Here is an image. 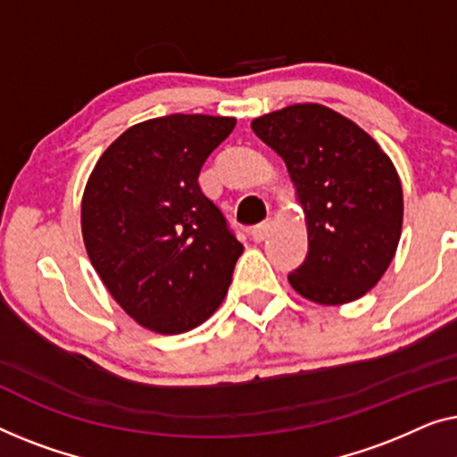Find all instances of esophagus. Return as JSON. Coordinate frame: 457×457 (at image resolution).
Returning <instances> with one entry per match:
<instances>
[{
  "label": "esophagus",
  "instance_id": "obj_1",
  "mask_svg": "<svg viewBox=\"0 0 457 457\" xmlns=\"http://www.w3.org/2000/svg\"><path fill=\"white\" fill-rule=\"evenodd\" d=\"M271 226H273L271 220L262 221V223H259V226L253 228V231H250V236H253L254 242H262L269 236V231H271Z\"/></svg>",
  "mask_w": 457,
  "mask_h": 457
}]
</instances>
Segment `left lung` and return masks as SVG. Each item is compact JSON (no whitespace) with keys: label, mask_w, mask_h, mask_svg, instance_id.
<instances>
[{"label":"left lung","mask_w":457,"mask_h":457,"mask_svg":"<svg viewBox=\"0 0 457 457\" xmlns=\"http://www.w3.org/2000/svg\"><path fill=\"white\" fill-rule=\"evenodd\" d=\"M250 126L286 162L304 213L308 254L290 286L323 306L362 298L400 244L403 192L394 162L370 134L320 103H295Z\"/></svg>","instance_id":"obj_1"}]
</instances>
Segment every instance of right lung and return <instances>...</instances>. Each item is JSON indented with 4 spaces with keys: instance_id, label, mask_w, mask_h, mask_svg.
<instances>
[{
    "instance_id": "obj_1",
    "label": "right lung",
    "mask_w": 457,
    "mask_h": 457,
    "mask_svg": "<svg viewBox=\"0 0 457 457\" xmlns=\"http://www.w3.org/2000/svg\"><path fill=\"white\" fill-rule=\"evenodd\" d=\"M236 118L145 120L103 151L80 204L82 240L103 286L145 329L178 336L226 298L244 253L198 173Z\"/></svg>"
}]
</instances>
